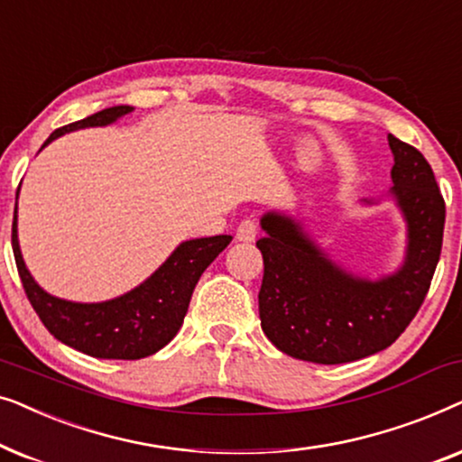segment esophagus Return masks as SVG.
Returning a JSON list of instances; mask_svg holds the SVG:
<instances>
[{
  "label": "esophagus",
  "instance_id": "34e87169",
  "mask_svg": "<svg viewBox=\"0 0 462 462\" xmlns=\"http://www.w3.org/2000/svg\"><path fill=\"white\" fill-rule=\"evenodd\" d=\"M258 233V225L254 218H245L237 225L236 229V242H244V244H252L256 239Z\"/></svg>",
  "mask_w": 462,
  "mask_h": 462
}]
</instances>
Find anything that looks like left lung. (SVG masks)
Segmentation results:
<instances>
[{
    "mask_svg": "<svg viewBox=\"0 0 462 462\" xmlns=\"http://www.w3.org/2000/svg\"><path fill=\"white\" fill-rule=\"evenodd\" d=\"M387 141L395 162L387 198L406 223V254L393 273L356 275L330 258L300 220L277 210L261 217L258 313L263 332L290 357L346 364L374 356L395 343L425 300L439 261L446 204L420 151L393 134Z\"/></svg>",
    "mask_w": 462,
    "mask_h": 462,
    "instance_id": "left-lung-1",
    "label": "left lung"
}]
</instances>
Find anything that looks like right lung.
Returning a JSON list of instances; mask_svg holds the SVG:
<instances>
[{"label":"right lung","instance_id":"right-lung-1","mask_svg":"<svg viewBox=\"0 0 462 462\" xmlns=\"http://www.w3.org/2000/svg\"><path fill=\"white\" fill-rule=\"evenodd\" d=\"M132 111L134 106L117 105L62 125L50 134L43 147L69 132L116 124ZM16 226L14 212L12 250L24 292L42 324L60 343L98 359H141L166 346L180 330L195 283L233 239L231 236L189 239L176 245L162 267L130 292L103 302H73L52 296L33 280L23 261Z\"/></svg>","mask_w":462,"mask_h":462}]
</instances>
